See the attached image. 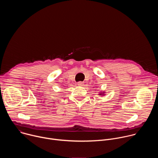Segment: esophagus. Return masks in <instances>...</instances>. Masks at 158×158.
I'll return each instance as SVG.
<instances>
[{"instance_id": "obj_1", "label": "esophagus", "mask_w": 158, "mask_h": 158, "mask_svg": "<svg viewBox=\"0 0 158 158\" xmlns=\"http://www.w3.org/2000/svg\"><path fill=\"white\" fill-rule=\"evenodd\" d=\"M77 85H79V86H82V85H84V83H83L82 82H79L77 83Z\"/></svg>"}]
</instances>
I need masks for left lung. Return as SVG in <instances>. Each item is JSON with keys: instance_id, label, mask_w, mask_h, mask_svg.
Here are the masks:
<instances>
[{"instance_id": "obj_1", "label": "left lung", "mask_w": 158, "mask_h": 158, "mask_svg": "<svg viewBox=\"0 0 158 158\" xmlns=\"http://www.w3.org/2000/svg\"><path fill=\"white\" fill-rule=\"evenodd\" d=\"M106 92L104 91H101L100 93H99V94H98V95H99V96H104V95H106Z\"/></svg>"}]
</instances>
